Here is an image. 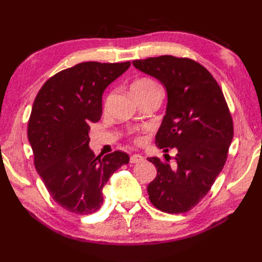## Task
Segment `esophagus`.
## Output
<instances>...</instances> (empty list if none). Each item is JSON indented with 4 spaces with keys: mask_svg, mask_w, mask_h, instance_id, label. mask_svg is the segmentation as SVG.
Wrapping results in <instances>:
<instances>
[{
    "mask_svg": "<svg viewBox=\"0 0 262 262\" xmlns=\"http://www.w3.org/2000/svg\"><path fill=\"white\" fill-rule=\"evenodd\" d=\"M144 161V158L142 157L141 154H133L130 157V163H138Z\"/></svg>",
    "mask_w": 262,
    "mask_h": 262,
    "instance_id": "1",
    "label": "esophagus"
}]
</instances>
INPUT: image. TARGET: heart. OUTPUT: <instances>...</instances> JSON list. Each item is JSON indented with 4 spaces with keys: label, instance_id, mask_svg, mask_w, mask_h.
Segmentation results:
<instances>
[{
    "label": "heart",
    "instance_id": "heart-1",
    "mask_svg": "<svg viewBox=\"0 0 262 262\" xmlns=\"http://www.w3.org/2000/svg\"><path fill=\"white\" fill-rule=\"evenodd\" d=\"M157 90H160V86L158 85V83L152 79H148V77H143V79L137 80L133 83L132 85V93L134 97L151 93ZM134 142L140 144L142 142V137L141 136L134 137Z\"/></svg>",
    "mask_w": 262,
    "mask_h": 262
}]
</instances>
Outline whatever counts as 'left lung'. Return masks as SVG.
I'll return each mask as SVG.
<instances>
[{
    "instance_id": "8db88e82",
    "label": "left lung",
    "mask_w": 262,
    "mask_h": 262,
    "mask_svg": "<svg viewBox=\"0 0 262 262\" xmlns=\"http://www.w3.org/2000/svg\"><path fill=\"white\" fill-rule=\"evenodd\" d=\"M133 64L166 88V115L155 143L164 152L177 151L173 165L148 158L158 171L148 198L164 213H187L208 193L226 162L234 132L229 105L210 72L191 58L163 55Z\"/></svg>"
}]
</instances>
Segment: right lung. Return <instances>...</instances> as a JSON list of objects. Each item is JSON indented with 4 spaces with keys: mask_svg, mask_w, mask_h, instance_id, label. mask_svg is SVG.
<instances>
[{
    "mask_svg": "<svg viewBox=\"0 0 262 262\" xmlns=\"http://www.w3.org/2000/svg\"><path fill=\"white\" fill-rule=\"evenodd\" d=\"M130 62H84L58 72L37 93L28 121L33 164L52 198L79 215L97 211L110 176L129 162L115 151L96 157L89 148L91 122L102 114V93Z\"/></svg>",
    "mask_w": 262,
    "mask_h": 262,
    "instance_id": "obj_1",
    "label": "right lung"
}]
</instances>
